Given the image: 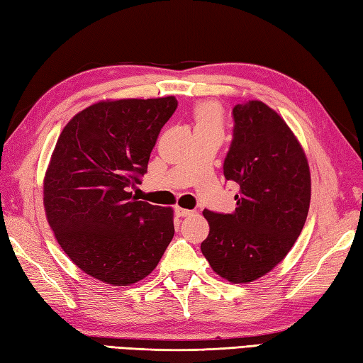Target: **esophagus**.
<instances>
[{
  "label": "esophagus",
  "instance_id": "esophagus-1",
  "mask_svg": "<svg viewBox=\"0 0 363 363\" xmlns=\"http://www.w3.org/2000/svg\"><path fill=\"white\" fill-rule=\"evenodd\" d=\"M174 212H176V215L181 216V218L190 216V215L195 213V212H193V210H187V208H182V207H174Z\"/></svg>",
  "mask_w": 363,
  "mask_h": 363
}]
</instances>
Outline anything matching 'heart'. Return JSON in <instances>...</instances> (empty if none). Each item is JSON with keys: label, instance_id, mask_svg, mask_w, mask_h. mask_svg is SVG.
Listing matches in <instances>:
<instances>
[{"label": "heart", "instance_id": "obj_1", "mask_svg": "<svg viewBox=\"0 0 363 363\" xmlns=\"http://www.w3.org/2000/svg\"><path fill=\"white\" fill-rule=\"evenodd\" d=\"M195 130L199 128H220L221 111L215 102H202L193 109Z\"/></svg>", "mask_w": 363, "mask_h": 363}]
</instances>
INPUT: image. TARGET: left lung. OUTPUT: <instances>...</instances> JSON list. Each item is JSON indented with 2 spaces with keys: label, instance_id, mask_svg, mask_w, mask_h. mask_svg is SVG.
Listing matches in <instances>:
<instances>
[{
  "label": "left lung",
  "instance_id": "obj_1",
  "mask_svg": "<svg viewBox=\"0 0 363 363\" xmlns=\"http://www.w3.org/2000/svg\"><path fill=\"white\" fill-rule=\"evenodd\" d=\"M233 138L224 178L240 185L233 213L204 210L208 237L201 250L232 283L263 277L288 255L305 225L311 201L306 156L289 126L259 100L232 109Z\"/></svg>",
  "mask_w": 363,
  "mask_h": 363
}]
</instances>
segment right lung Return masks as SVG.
I'll return each mask as SVG.
<instances>
[{
	"label": "right lung",
	"mask_w": 363,
	"mask_h": 363,
	"mask_svg": "<svg viewBox=\"0 0 363 363\" xmlns=\"http://www.w3.org/2000/svg\"><path fill=\"white\" fill-rule=\"evenodd\" d=\"M176 108L173 96L99 102L57 140L45 176L48 221L75 266L100 281L138 283L173 238V210L138 201L130 189Z\"/></svg>",
	"instance_id": "obj_1"
}]
</instances>
